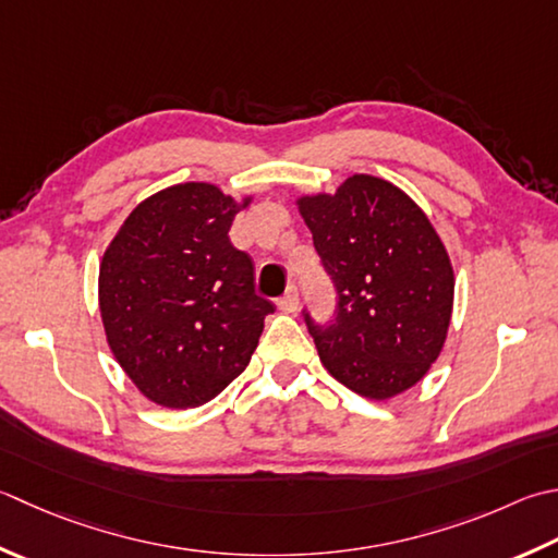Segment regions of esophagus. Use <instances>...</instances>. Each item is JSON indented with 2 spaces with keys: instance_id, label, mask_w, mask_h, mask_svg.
I'll return each mask as SVG.
<instances>
[{
  "instance_id": "34e87169",
  "label": "esophagus",
  "mask_w": 558,
  "mask_h": 558,
  "mask_svg": "<svg viewBox=\"0 0 558 558\" xmlns=\"http://www.w3.org/2000/svg\"><path fill=\"white\" fill-rule=\"evenodd\" d=\"M298 307H300V294H298V290L290 288V290L278 300V310L286 312V314H294V312H298Z\"/></svg>"
}]
</instances>
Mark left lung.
<instances>
[{
    "label": "left lung",
    "instance_id": "obj_1",
    "mask_svg": "<svg viewBox=\"0 0 558 558\" xmlns=\"http://www.w3.org/2000/svg\"><path fill=\"white\" fill-rule=\"evenodd\" d=\"M298 210L338 292L329 326L304 314L324 367L375 401L418 385L442 353L454 302V270L428 215L367 173L300 195Z\"/></svg>",
    "mask_w": 558,
    "mask_h": 558
}]
</instances>
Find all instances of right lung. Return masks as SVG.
<instances>
[{
    "mask_svg": "<svg viewBox=\"0 0 558 558\" xmlns=\"http://www.w3.org/2000/svg\"><path fill=\"white\" fill-rule=\"evenodd\" d=\"M234 201L215 183L169 185L120 225L98 268V310L118 365L142 397L195 409L246 369L264 319L254 260L229 242Z\"/></svg>",
    "mask_w": 558,
    "mask_h": 558,
    "instance_id": "add662e5",
    "label": "right lung"
}]
</instances>
